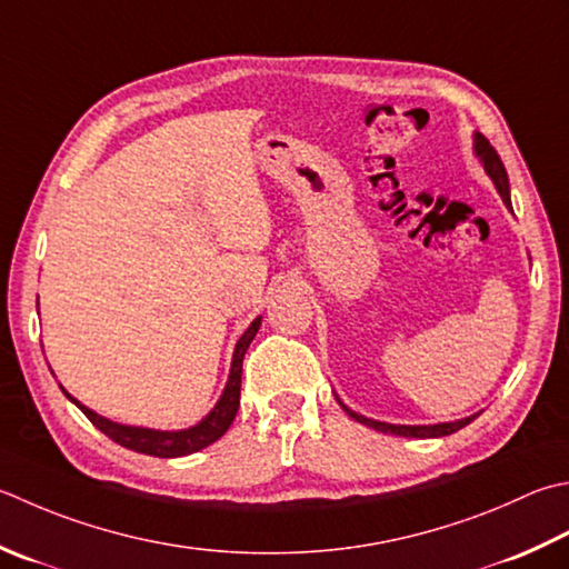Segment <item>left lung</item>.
Here are the masks:
<instances>
[{"instance_id": "8db88e82", "label": "left lung", "mask_w": 569, "mask_h": 569, "mask_svg": "<svg viewBox=\"0 0 569 569\" xmlns=\"http://www.w3.org/2000/svg\"><path fill=\"white\" fill-rule=\"evenodd\" d=\"M473 152H476V158L481 160L486 174L493 180V184H496V189H498V194L503 197L506 207H508L510 211H513V204H510V184H508L506 167H503V162H500L498 152L493 150V144L488 142V140L481 136V132H473ZM336 399H338V405L345 409V415L352 417L355 421H360V425L370 427V429H375V431H382V433H395V437H415V439L449 437V433L463 429L466 425H471V421H473L478 415H481V411H478V415L456 419V421H441V425H415V427H411V425H387V421L367 419V417L358 415V411H352L350 407H345V405L340 402L338 395H336Z\"/></svg>"}]
</instances>
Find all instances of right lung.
<instances>
[{"label":"right lung","mask_w":569,"mask_h":569,"mask_svg":"<svg viewBox=\"0 0 569 569\" xmlns=\"http://www.w3.org/2000/svg\"><path fill=\"white\" fill-rule=\"evenodd\" d=\"M261 328V316L256 318L251 326L243 330V336L237 340V348H233L231 355V370H229V380L224 392H221L219 402L211 407L207 417L202 421H197L194 427L189 429H177V431H162V429H148V427H130V425H118L113 419H106L96 415L93 409H88L86 405L78 402L76 397H71L66 389L61 387V392L71 399V402L83 411V415L91 419V425L106 433L108 439H113L120 447H126L130 451L138 453H148V456H158V459H177V456H189L194 451L207 449L209 443H214L227 433L231 427L233 417L239 411V399H241V365H243V355H247L251 340L256 338V332Z\"/></svg>","instance_id":"add662e5"}]
</instances>
